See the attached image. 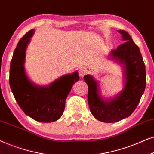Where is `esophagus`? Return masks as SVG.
I'll use <instances>...</instances> for the list:
<instances>
[{"instance_id": "obj_1", "label": "esophagus", "mask_w": 154, "mask_h": 154, "mask_svg": "<svg viewBox=\"0 0 154 154\" xmlns=\"http://www.w3.org/2000/svg\"><path fill=\"white\" fill-rule=\"evenodd\" d=\"M87 73H88V71L85 69H79V74L81 78L83 77L84 75L87 74Z\"/></svg>"}]
</instances>
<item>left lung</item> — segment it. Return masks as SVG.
Here are the masks:
<instances>
[{"instance_id":"left-lung-1","label":"left lung","mask_w":154,"mask_h":154,"mask_svg":"<svg viewBox=\"0 0 154 154\" xmlns=\"http://www.w3.org/2000/svg\"><path fill=\"white\" fill-rule=\"evenodd\" d=\"M118 32L125 41L116 50H111L109 58L123 69V88L113 97L105 99L101 94L100 82L92 75H85L88 85V100L93 116L104 123H115L130 116L135 110L146 87V69L140 48L129 33Z\"/></svg>"}]
</instances>
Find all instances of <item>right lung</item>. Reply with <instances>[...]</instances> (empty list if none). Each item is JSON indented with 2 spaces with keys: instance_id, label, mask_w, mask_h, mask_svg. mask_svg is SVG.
Listing matches in <instances>:
<instances>
[{
  "instance_id": "obj_1",
  "label": "right lung",
  "mask_w": 154,
  "mask_h": 154,
  "mask_svg": "<svg viewBox=\"0 0 154 154\" xmlns=\"http://www.w3.org/2000/svg\"><path fill=\"white\" fill-rule=\"evenodd\" d=\"M34 32L33 29L27 32L14 50L10 62V85L25 114L35 121L51 123L62 116L67 96L80 78L75 71L58 78L48 85H38L31 81L25 71L24 63L27 45Z\"/></svg>"
}]
</instances>
